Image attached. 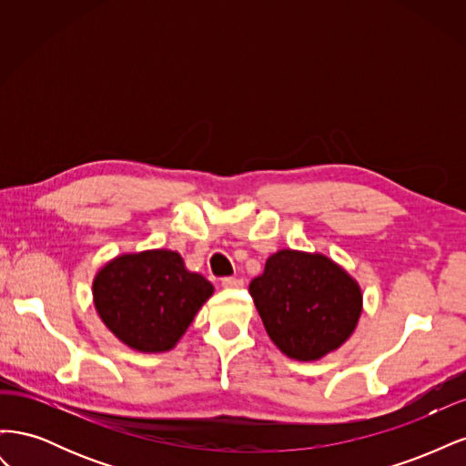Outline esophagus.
Returning <instances> with one entry per match:
<instances>
[{
  "instance_id": "obj_1",
  "label": "esophagus",
  "mask_w": 466,
  "mask_h": 466,
  "mask_svg": "<svg viewBox=\"0 0 466 466\" xmlns=\"http://www.w3.org/2000/svg\"><path fill=\"white\" fill-rule=\"evenodd\" d=\"M221 286L228 288V289H238V288L245 286V281L241 278L228 276V278H221Z\"/></svg>"
}]
</instances>
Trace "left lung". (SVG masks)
Returning <instances> with one entry per match:
<instances>
[{
  "label": "left lung",
  "instance_id": "left-lung-1",
  "mask_svg": "<svg viewBox=\"0 0 466 466\" xmlns=\"http://www.w3.org/2000/svg\"><path fill=\"white\" fill-rule=\"evenodd\" d=\"M264 329L286 356L319 360L342 346L361 313V291L340 266L322 255L279 250L250 281Z\"/></svg>",
  "mask_w": 466,
  "mask_h": 466
}]
</instances>
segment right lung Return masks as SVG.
Masks as SVG:
<instances>
[{"label": "right lung", "instance_id": "add662e5", "mask_svg": "<svg viewBox=\"0 0 466 466\" xmlns=\"http://www.w3.org/2000/svg\"><path fill=\"white\" fill-rule=\"evenodd\" d=\"M211 291L214 286L188 272L173 250L122 255L93 281L95 307L103 322L137 351L171 350Z\"/></svg>", "mask_w": 466, "mask_h": 466}]
</instances>
